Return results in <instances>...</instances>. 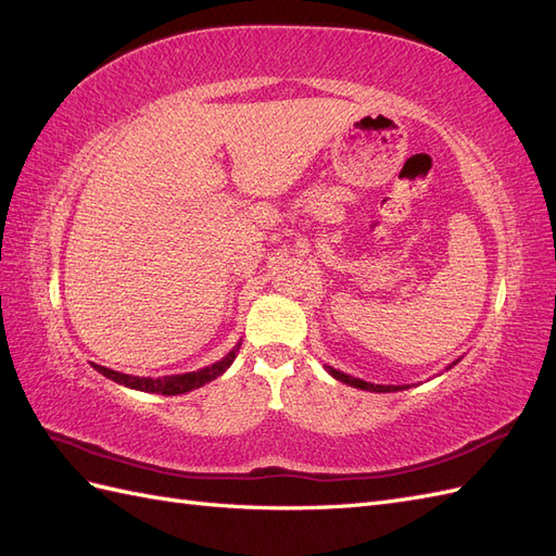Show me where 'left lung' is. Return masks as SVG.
<instances>
[{
	"instance_id": "left-lung-1",
	"label": "left lung",
	"mask_w": 556,
	"mask_h": 556,
	"mask_svg": "<svg viewBox=\"0 0 556 556\" xmlns=\"http://www.w3.org/2000/svg\"><path fill=\"white\" fill-rule=\"evenodd\" d=\"M459 362V359H457ZM457 362H452L447 368H452L454 364ZM327 368V374L331 376V378H336V380H341V382H345V384H350V387H357V390H366V392H378V394H384V392H401V390H408V384H376V382H366V380H362V378H355V376H348V374H343V371H339V368H333V366H325Z\"/></svg>"
}]
</instances>
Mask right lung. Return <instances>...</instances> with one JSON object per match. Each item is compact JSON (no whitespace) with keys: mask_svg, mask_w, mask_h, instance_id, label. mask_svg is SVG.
Returning <instances> with one entry per match:
<instances>
[{"mask_svg":"<svg viewBox=\"0 0 556 556\" xmlns=\"http://www.w3.org/2000/svg\"><path fill=\"white\" fill-rule=\"evenodd\" d=\"M241 343L233 345V350H229L227 355L215 362L211 366L199 368V371H190V374H180V376H160V378H141V376H129V374H121V371H113V368L106 366H99L92 364L94 371H99L102 376H106L109 380L117 382V384H125L129 390H139V392H148V394H164V396H176V394H185V392H192L199 390V387H204L206 382L215 380L217 376H223L227 368L231 366V362L237 359V352H239Z\"/></svg>","mask_w":556,"mask_h":556,"instance_id":"add662e5","label":"right lung"}]
</instances>
